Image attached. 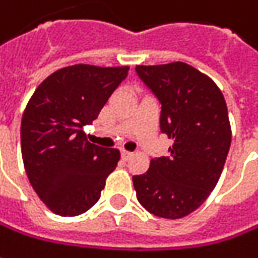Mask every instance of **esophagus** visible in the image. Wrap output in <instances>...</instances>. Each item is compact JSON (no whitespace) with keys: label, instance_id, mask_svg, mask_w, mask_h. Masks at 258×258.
Here are the masks:
<instances>
[{"label":"esophagus","instance_id":"obj_1","mask_svg":"<svg viewBox=\"0 0 258 258\" xmlns=\"http://www.w3.org/2000/svg\"><path fill=\"white\" fill-rule=\"evenodd\" d=\"M121 156H122V159H124V160H130V159L133 157V153L127 150H122L121 151Z\"/></svg>","mask_w":258,"mask_h":258}]
</instances>
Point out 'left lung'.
I'll use <instances>...</instances> for the list:
<instances>
[{"mask_svg": "<svg viewBox=\"0 0 258 258\" xmlns=\"http://www.w3.org/2000/svg\"><path fill=\"white\" fill-rule=\"evenodd\" d=\"M162 104L160 130L173 140L167 157L133 176L137 199L156 217L179 219L201 207L222 173L231 146L228 109L215 82L183 62L136 66Z\"/></svg>", "mask_w": 258, "mask_h": 258, "instance_id": "obj_1", "label": "left lung"}]
</instances>
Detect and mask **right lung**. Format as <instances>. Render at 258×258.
<instances>
[{
  "instance_id": "obj_1",
  "label": "right lung",
  "mask_w": 258,
  "mask_h": 258,
  "mask_svg": "<svg viewBox=\"0 0 258 258\" xmlns=\"http://www.w3.org/2000/svg\"><path fill=\"white\" fill-rule=\"evenodd\" d=\"M128 66L73 64L47 76L21 118V154L28 180L51 212L76 217L101 198L119 160L117 149L86 140L84 125L98 118Z\"/></svg>"
}]
</instances>
